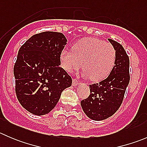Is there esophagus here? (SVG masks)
Here are the masks:
<instances>
[{
    "mask_svg": "<svg viewBox=\"0 0 147 147\" xmlns=\"http://www.w3.org/2000/svg\"><path fill=\"white\" fill-rule=\"evenodd\" d=\"M78 84V82L76 80H72V85H73L74 87L77 86Z\"/></svg>",
    "mask_w": 147,
    "mask_h": 147,
    "instance_id": "1",
    "label": "esophagus"
}]
</instances>
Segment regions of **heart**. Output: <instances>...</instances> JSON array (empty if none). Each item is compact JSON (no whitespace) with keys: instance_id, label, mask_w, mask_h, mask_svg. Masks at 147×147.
Wrapping results in <instances>:
<instances>
[{"instance_id":"obj_1","label":"heart","mask_w":147,"mask_h":147,"mask_svg":"<svg viewBox=\"0 0 147 147\" xmlns=\"http://www.w3.org/2000/svg\"><path fill=\"white\" fill-rule=\"evenodd\" d=\"M116 50L112 44L96 38L81 40L72 46V51L60 53L62 68L71 72L82 67L83 77L99 82L110 74L116 61Z\"/></svg>"}]
</instances>
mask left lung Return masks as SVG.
<instances>
[{
    "instance_id": "obj_1",
    "label": "left lung",
    "mask_w": 147,
    "mask_h": 147,
    "mask_svg": "<svg viewBox=\"0 0 147 147\" xmlns=\"http://www.w3.org/2000/svg\"><path fill=\"white\" fill-rule=\"evenodd\" d=\"M108 40L116 50L115 66L106 79L90 85V96L81 101L85 115L94 121L107 119L117 111L129 82V59L127 53L119 42Z\"/></svg>"
}]
</instances>
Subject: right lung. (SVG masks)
<instances>
[{
    "mask_svg": "<svg viewBox=\"0 0 147 147\" xmlns=\"http://www.w3.org/2000/svg\"><path fill=\"white\" fill-rule=\"evenodd\" d=\"M63 33L43 32L28 39L14 65L16 92L20 105L38 116L55 107L72 78L60 67V55L67 44Z\"/></svg>",
    "mask_w": 147,
    "mask_h": 147,
    "instance_id": "add662e5",
    "label": "right lung"
}]
</instances>
